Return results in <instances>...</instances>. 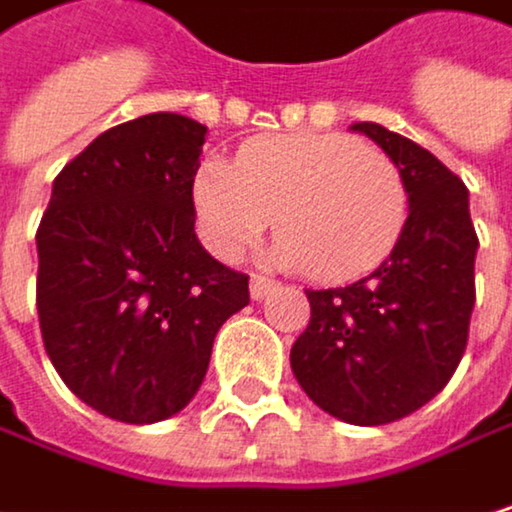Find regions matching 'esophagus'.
<instances>
[{
  "mask_svg": "<svg viewBox=\"0 0 512 512\" xmlns=\"http://www.w3.org/2000/svg\"><path fill=\"white\" fill-rule=\"evenodd\" d=\"M273 288H276V282H273V279H267V276H251V285H248L251 300H264Z\"/></svg>",
  "mask_w": 512,
  "mask_h": 512,
  "instance_id": "esophagus-1",
  "label": "esophagus"
}]
</instances>
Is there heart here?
I'll return each instance as SVG.
<instances>
[{
	"label": "heart",
	"instance_id": "b5f03b06",
	"mask_svg": "<svg viewBox=\"0 0 512 512\" xmlns=\"http://www.w3.org/2000/svg\"><path fill=\"white\" fill-rule=\"evenodd\" d=\"M206 245L224 261L267 233L270 261L321 282L381 267L408 221V185L384 152L351 134H276L245 143L233 164L209 158L194 176Z\"/></svg>",
	"mask_w": 512,
	"mask_h": 512
}]
</instances>
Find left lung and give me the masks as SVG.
Instances as JSON below:
<instances>
[{
    "label": "left lung",
    "instance_id": "left-lung-1",
    "mask_svg": "<svg viewBox=\"0 0 512 512\" xmlns=\"http://www.w3.org/2000/svg\"><path fill=\"white\" fill-rule=\"evenodd\" d=\"M402 170L408 221L390 258L366 279L306 291L312 318L291 348L306 396L354 426L396 423L453 378L474 312L477 233L465 182L429 149L357 122Z\"/></svg>",
    "mask_w": 512,
    "mask_h": 512
}]
</instances>
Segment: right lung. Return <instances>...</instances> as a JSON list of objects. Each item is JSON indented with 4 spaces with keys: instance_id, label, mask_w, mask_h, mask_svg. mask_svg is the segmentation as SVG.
<instances>
[{
    "instance_id": "1",
    "label": "right lung",
    "mask_w": 512,
    "mask_h": 512,
    "mask_svg": "<svg viewBox=\"0 0 512 512\" xmlns=\"http://www.w3.org/2000/svg\"><path fill=\"white\" fill-rule=\"evenodd\" d=\"M206 125L149 113L98 134L53 179L38 242V324L65 387L119 423L179 414L248 276L194 233Z\"/></svg>"
}]
</instances>
